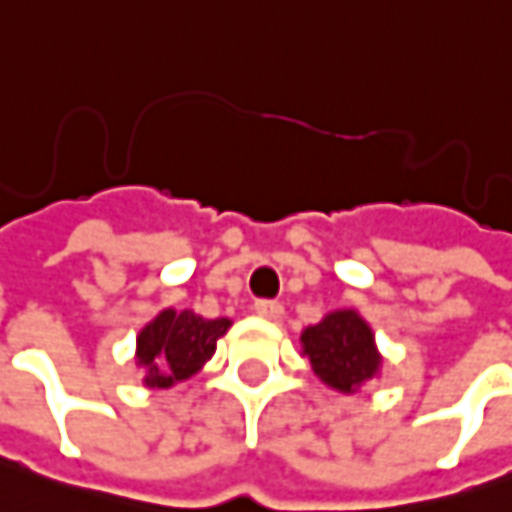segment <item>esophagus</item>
Instances as JSON below:
<instances>
[{
    "instance_id": "1",
    "label": "esophagus",
    "mask_w": 512,
    "mask_h": 512,
    "mask_svg": "<svg viewBox=\"0 0 512 512\" xmlns=\"http://www.w3.org/2000/svg\"><path fill=\"white\" fill-rule=\"evenodd\" d=\"M253 310H256L259 316L270 319V322H279V319H282V313H285V307L279 305V302H273V299H259V302L253 305Z\"/></svg>"
}]
</instances>
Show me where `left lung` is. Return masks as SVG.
<instances>
[{
    "label": "left lung",
    "mask_w": 512,
    "mask_h": 512,
    "mask_svg": "<svg viewBox=\"0 0 512 512\" xmlns=\"http://www.w3.org/2000/svg\"><path fill=\"white\" fill-rule=\"evenodd\" d=\"M302 350L313 373L339 393H356L382 367L373 330L356 310H333L319 325L305 327Z\"/></svg>",
    "instance_id": "1"
}]
</instances>
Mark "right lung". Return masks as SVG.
Masks as SVG:
<instances>
[{
  "label": "right lung",
  "instance_id": "obj_1",
  "mask_svg": "<svg viewBox=\"0 0 512 512\" xmlns=\"http://www.w3.org/2000/svg\"><path fill=\"white\" fill-rule=\"evenodd\" d=\"M230 319H205L193 310H162L136 336V362L145 367L148 387H170L199 373L216 353Z\"/></svg>",
  "mask_w": 512,
  "mask_h": 512
}]
</instances>
